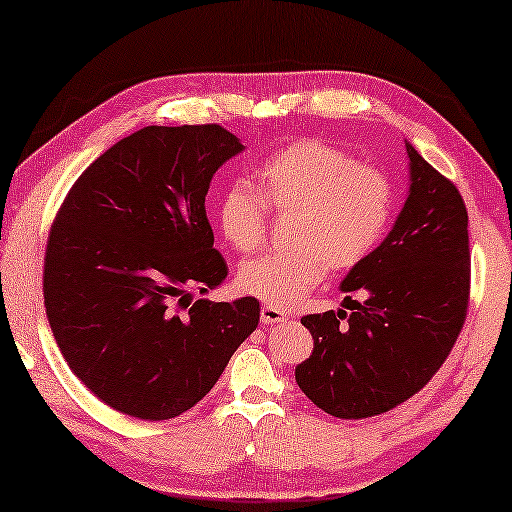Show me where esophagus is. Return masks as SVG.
<instances>
[{
  "label": "esophagus",
  "mask_w": 512,
  "mask_h": 512,
  "mask_svg": "<svg viewBox=\"0 0 512 512\" xmlns=\"http://www.w3.org/2000/svg\"><path fill=\"white\" fill-rule=\"evenodd\" d=\"M286 311H281V308H276V306H263L261 308V320L265 322V324H279V322H283L286 320Z\"/></svg>",
  "instance_id": "34e87169"
}]
</instances>
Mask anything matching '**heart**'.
I'll return each instance as SVG.
<instances>
[{
  "label": "heart",
  "instance_id": "obj_1",
  "mask_svg": "<svg viewBox=\"0 0 512 512\" xmlns=\"http://www.w3.org/2000/svg\"><path fill=\"white\" fill-rule=\"evenodd\" d=\"M267 204L297 213L288 251H272L240 267L242 292L276 308L299 304L331 270H347L370 256L388 229L392 183L381 170L322 140H297L258 170ZM222 236L238 251L263 245L267 215L247 181H233L217 201Z\"/></svg>",
  "mask_w": 512,
  "mask_h": 512
}]
</instances>
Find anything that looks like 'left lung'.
Here are the masks:
<instances>
[{
    "instance_id": "obj_1",
    "label": "left lung",
    "mask_w": 512,
    "mask_h": 512,
    "mask_svg": "<svg viewBox=\"0 0 512 512\" xmlns=\"http://www.w3.org/2000/svg\"><path fill=\"white\" fill-rule=\"evenodd\" d=\"M408 195L388 236L351 267L338 308L301 317L313 335L295 381L342 420L388 413L420 392L463 329L469 297L467 211L454 183L406 140Z\"/></svg>"
}]
</instances>
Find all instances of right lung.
<instances>
[{"label": "right lung", "instance_id": "obj_1", "mask_svg": "<svg viewBox=\"0 0 512 512\" xmlns=\"http://www.w3.org/2000/svg\"><path fill=\"white\" fill-rule=\"evenodd\" d=\"M245 145L220 124L145 127L115 142L67 192L45 256V308L90 392L161 422L208 395L258 326V301H192L220 288L204 201Z\"/></svg>", "mask_w": 512, "mask_h": 512}]
</instances>
